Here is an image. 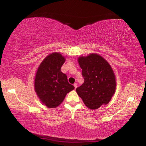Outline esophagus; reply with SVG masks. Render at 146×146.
<instances>
[{
  "instance_id": "1",
  "label": "esophagus",
  "mask_w": 146,
  "mask_h": 146,
  "mask_svg": "<svg viewBox=\"0 0 146 146\" xmlns=\"http://www.w3.org/2000/svg\"><path fill=\"white\" fill-rule=\"evenodd\" d=\"M73 86H74V87H75V89H76V88H77V84H76V83L74 84Z\"/></svg>"
}]
</instances>
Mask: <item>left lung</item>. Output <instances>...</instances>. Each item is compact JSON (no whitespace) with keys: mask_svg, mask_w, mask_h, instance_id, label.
<instances>
[{"mask_svg":"<svg viewBox=\"0 0 146 146\" xmlns=\"http://www.w3.org/2000/svg\"><path fill=\"white\" fill-rule=\"evenodd\" d=\"M84 82L76 89L78 95L91 110L108 104L114 95L116 80L111 67L99 55L92 53L78 59Z\"/></svg>","mask_w":146,"mask_h":146,"instance_id":"8db88e82","label":"left lung"}]
</instances>
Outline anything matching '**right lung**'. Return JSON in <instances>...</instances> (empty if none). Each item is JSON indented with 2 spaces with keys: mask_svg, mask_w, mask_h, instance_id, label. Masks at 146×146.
<instances>
[{
  "mask_svg": "<svg viewBox=\"0 0 146 146\" xmlns=\"http://www.w3.org/2000/svg\"><path fill=\"white\" fill-rule=\"evenodd\" d=\"M64 62L65 58L60 53H53L44 59L36 71L35 90L41 102L49 108L58 106L67 93L75 88L60 70Z\"/></svg>",
  "mask_w": 146,
  "mask_h": 146,
  "instance_id": "right-lung-1",
  "label": "right lung"
}]
</instances>
